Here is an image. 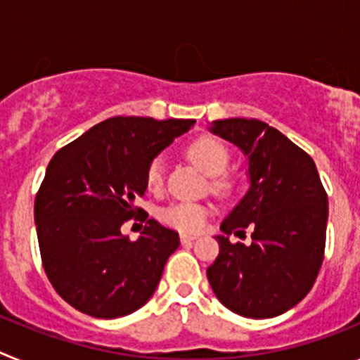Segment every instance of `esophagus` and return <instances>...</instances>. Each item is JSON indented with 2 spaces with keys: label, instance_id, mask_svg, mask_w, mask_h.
Returning a JSON list of instances; mask_svg holds the SVG:
<instances>
[{
  "label": "esophagus",
  "instance_id": "obj_1",
  "mask_svg": "<svg viewBox=\"0 0 360 360\" xmlns=\"http://www.w3.org/2000/svg\"><path fill=\"white\" fill-rule=\"evenodd\" d=\"M180 240H182L184 245H189L196 240V236H193V234H182V236H180Z\"/></svg>",
  "mask_w": 360,
  "mask_h": 360
}]
</instances>
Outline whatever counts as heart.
Wrapping results in <instances>:
<instances>
[{
  "label": "heart",
  "instance_id": "1",
  "mask_svg": "<svg viewBox=\"0 0 360 360\" xmlns=\"http://www.w3.org/2000/svg\"><path fill=\"white\" fill-rule=\"evenodd\" d=\"M187 157L198 165L205 174L212 176L211 191L218 196H229L232 193V180L221 176L229 165V151L214 136H198L187 146ZM146 184L151 191L164 186V164L160 158L149 164L146 173ZM209 209L198 202H173L160 209L158 218L169 227L182 232H198L205 225Z\"/></svg>",
  "mask_w": 360,
  "mask_h": 360
}]
</instances>
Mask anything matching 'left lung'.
<instances>
[{"mask_svg":"<svg viewBox=\"0 0 360 360\" xmlns=\"http://www.w3.org/2000/svg\"><path fill=\"white\" fill-rule=\"evenodd\" d=\"M212 133L249 157L250 189L224 219L219 254L207 269L216 297L231 311L266 319L290 310L310 292L323 265L328 195L307 151L257 119L216 120Z\"/></svg>","mask_w":360,"mask_h":360,"instance_id":"8db88e82","label":"left lung"}]
</instances>
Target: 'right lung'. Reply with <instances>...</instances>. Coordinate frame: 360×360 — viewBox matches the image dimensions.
Instances as JSON below:
<instances>
[{"mask_svg":"<svg viewBox=\"0 0 360 360\" xmlns=\"http://www.w3.org/2000/svg\"><path fill=\"white\" fill-rule=\"evenodd\" d=\"M191 126L182 119L111 117L52 157L34 218L44 272L75 310L115 319L149 301L180 238L135 203L146 195L153 158ZM131 217L146 224L135 242L120 232Z\"/></svg>","mask_w":360,"mask_h":360,"instance_id":"right-lung-1","label":"right lung"}]
</instances>
